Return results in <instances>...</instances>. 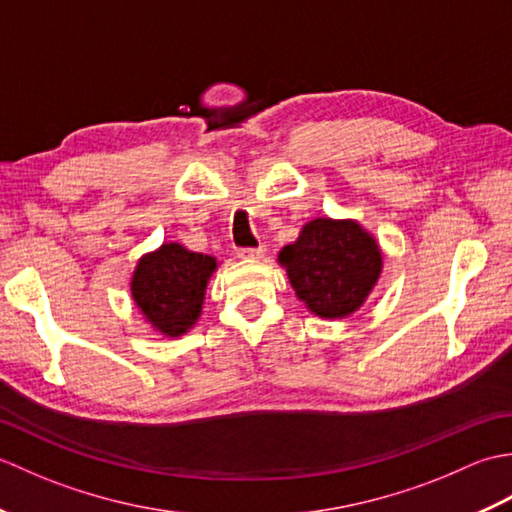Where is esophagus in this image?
<instances>
[{
  "label": "esophagus",
  "instance_id": "1",
  "mask_svg": "<svg viewBox=\"0 0 512 512\" xmlns=\"http://www.w3.org/2000/svg\"><path fill=\"white\" fill-rule=\"evenodd\" d=\"M237 255H239V257H244V259H259V257H264V255H266V246L239 248V250H237Z\"/></svg>",
  "mask_w": 512,
  "mask_h": 512
}]
</instances>
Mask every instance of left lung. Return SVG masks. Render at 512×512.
Returning <instances> with one entry per match:
<instances>
[{
    "label": "left lung",
    "mask_w": 512,
    "mask_h": 512,
    "mask_svg": "<svg viewBox=\"0 0 512 512\" xmlns=\"http://www.w3.org/2000/svg\"><path fill=\"white\" fill-rule=\"evenodd\" d=\"M279 262L297 297L323 319H343L361 308L383 268L376 239L361 224L330 217L303 226Z\"/></svg>",
    "instance_id": "8db88e82"
}]
</instances>
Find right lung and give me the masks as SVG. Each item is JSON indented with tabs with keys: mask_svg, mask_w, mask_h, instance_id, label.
<instances>
[{
	"mask_svg": "<svg viewBox=\"0 0 512 512\" xmlns=\"http://www.w3.org/2000/svg\"><path fill=\"white\" fill-rule=\"evenodd\" d=\"M215 259L180 244H162L140 259L132 277V297L145 319L167 336H180L198 321L206 281Z\"/></svg>",
	"mask_w": 512,
	"mask_h": 512,
	"instance_id": "obj_1",
	"label": "right lung"
}]
</instances>
